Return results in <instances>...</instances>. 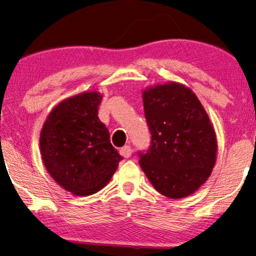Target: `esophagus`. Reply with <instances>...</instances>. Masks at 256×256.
I'll use <instances>...</instances> for the list:
<instances>
[{
  "label": "esophagus",
  "instance_id": "34e87169",
  "mask_svg": "<svg viewBox=\"0 0 256 256\" xmlns=\"http://www.w3.org/2000/svg\"><path fill=\"white\" fill-rule=\"evenodd\" d=\"M119 152H120V154L124 156V158H130L132 154V148L128 145H125L124 148H120V151Z\"/></svg>",
  "mask_w": 256,
  "mask_h": 256
}]
</instances>
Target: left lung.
Instances as JSON below:
<instances>
[{
	"label": "left lung",
	"mask_w": 256,
	"mask_h": 256,
	"mask_svg": "<svg viewBox=\"0 0 256 256\" xmlns=\"http://www.w3.org/2000/svg\"><path fill=\"white\" fill-rule=\"evenodd\" d=\"M151 145L138 152L139 164L162 196L182 199L208 179L216 159V137L196 94L179 83L142 92Z\"/></svg>",
	"instance_id": "1"
}]
</instances>
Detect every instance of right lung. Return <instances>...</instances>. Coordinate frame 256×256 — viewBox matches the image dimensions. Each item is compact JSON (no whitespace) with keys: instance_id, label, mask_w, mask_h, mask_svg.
I'll list each match as a JSON object with an SVG mask.
<instances>
[{"instance_id":"obj_1","label":"right lung","mask_w":256,"mask_h":256,"mask_svg":"<svg viewBox=\"0 0 256 256\" xmlns=\"http://www.w3.org/2000/svg\"><path fill=\"white\" fill-rule=\"evenodd\" d=\"M100 102L96 91L68 98L50 112L40 131V154L46 171L74 196L100 190L122 159L98 118Z\"/></svg>"}]
</instances>
